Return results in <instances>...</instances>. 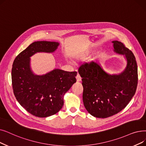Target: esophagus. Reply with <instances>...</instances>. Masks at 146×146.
<instances>
[{"label": "esophagus", "mask_w": 146, "mask_h": 146, "mask_svg": "<svg viewBox=\"0 0 146 146\" xmlns=\"http://www.w3.org/2000/svg\"><path fill=\"white\" fill-rule=\"evenodd\" d=\"M81 79H82V78L80 77V76L79 74H78L77 76H76V80H77V82H80L81 80Z\"/></svg>", "instance_id": "obj_1"}]
</instances>
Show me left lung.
<instances>
[{
  "mask_svg": "<svg viewBox=\"0 0 146 146\" xmlns=\"http://www.w3.org/2000/svg\"><path fill=\"white\" fill-rule=\"evenodd\" d=\"M112 43L114 51L125 55L127 60L123 72L118 75L109 74L95 61L84 63L78 69L82 78L84 106L92 116L98 118L111 116L123 110L134 96L138 84L134 54L121 42Z\"/></svg>",
  "mask_w": 146,
  "mask_h": 146,
  "instance_id": "8db88e82",
  "label": "left lung"
}]
</instances>
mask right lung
<instances>
[{
	"mask_svg": "<svg viewBox=\"0 0 146 146\" xmlns=\"http://www.w3.org/2000/svg\"><path fill=\"white\" fill-rule=\"evenodd\" d=\"M58 45L55 42H35L17 56L12 64L14 96L22 107L37 117H46L58 113L64 104L65 93L76 82V72L54 69L39 76L31 70V56L36 52H53Z\"/></svg>",
	"mask_w": 146,
	"mask_h": 146,
	"instance_id": "1",
	"label": "right lung"
}]
</instances>
